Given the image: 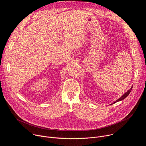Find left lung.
I'll return each mask as SVG.
<instances>
[{"instance_id":"obj_1","label":"left lung","mask_w":146,"mask_h":146,"mask_svg":"<svg viewBox=\"0 0 146 146\" xmlns=\"http://www.w3.org/2000/svg\"><path fill=\"white\" fill-rule=\"evenodd\" d=\"M132 87L131 88V89L129 90H128L126 93H125L121 97H120L118 99H117L116 101H115L113 103H111L110 105H113V104H114V103H116V102H119V101H121V100H123L129 94H130V92H131V90H132Z\"/></svg>"}]
</instances>
